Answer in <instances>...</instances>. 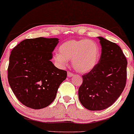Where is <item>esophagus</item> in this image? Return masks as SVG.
Listing matches in <instances>:
<instances>
[{
    "mask_svg": "<svg viewBox=\"0 0 134 134\" xmlns=\"http://www.w3.org/2000/svg\"><path fill=\"white\" fill-rule=\"evenodd\" d=\"M67 75L68 77H72V76H73V73H71V72H70V71H68L67 73Z\"/></svg>",
    "mask_w": 134,
    "mask_h": 134,
    "instance_id": "obj_1",
    "label": "esophagus"
}]
</instances>
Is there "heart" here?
Instances as JSON below:
<instances>
[{"mask_svg":"<svg viewBox=\"0 0 134 134\" xmlns=\"http://www.w3.org/2000/svg\"><path fill=\"white\" fill-rule=\"evenodd\" d=\"M59 54L54 60L60 66H64L68 60H71L73 68L80 73L91 71L100 59V48L93 40L87 39L71 40L63 43L58 48Z\"/></svg>","mask_w":134,"mask_h":134,"instance_id":"b5f03b06","label":"heart"}]
</instances>
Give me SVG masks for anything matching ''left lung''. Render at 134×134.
Listing matches in <instances>:
<instances>
[{
	"label": "left lung",
	"instance_id": "left-lung-1",
	"mask_svg": "<svg viewBox=\"0 0 134 134\" xmlns=\"http://www.w3.org/2000/svg\"><path fill=\"white\" fill-rule=\"evenodd\" d=\"M101 46L98 64L87 75L79 89L81 104L91 111H100L111 106L124 91L127 80V61L115 43L97 37Z\"/></svg>",
	"mask_w": 134,
	"mask_h": 134
}]
</instances>
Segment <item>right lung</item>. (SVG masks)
Masks as SVG:
<instances>
[{
  "label": "right lung",
  "mask_w": 134,
  "mask_h": 134,
  "mask_svg": "<svg viewBox=\"0 0 134 134\" xmlns=\"http://www.w3.org/2000/svg\"><path fill=\"white\" fill-rule=\"evenodd\" d=\"M58 38L26 39L10 52L8 82L17 99L26 107L42 109L50 105L67 72L51 61Z\"/></svg>",
  "instance_id": "obj_1"
}]
</instances>
